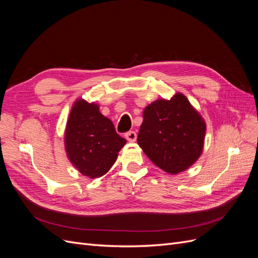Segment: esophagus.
<instances>
[{
	"mask_svg": "<svg viewBox=\"0 0 258 258\" xmlns=\"http://www.w3.org/2000/svg\"><path fill=\"white\" fill-rule=\"evenodd\" d=\"M126 139L129 142H136L137 141V134L135 131H129L126 134Z\"/></svg>",
	"mask_w": 258,
	"mask_h": 258,
	"instance_id": "esophagus-1",
	"label": "esophagus"
}]
</instances>
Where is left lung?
Segmentation results:
<instances>
[{"label": "left lung", "mask_w": 258, "mask_h": 258, "mask_svg": "<svg viewBox=\"0 0 258 258\" xmlns=\"http://www.w3.org/2000/svg\"><path fill=\"white\" fill-rule=\"evenodd\" d=\"M143 118L138 144L158 168L177 174L198 160L207 124L183 93L154 101L144 108Z\"/></svg>", "instance_id": "obj_1"}]
</instances>
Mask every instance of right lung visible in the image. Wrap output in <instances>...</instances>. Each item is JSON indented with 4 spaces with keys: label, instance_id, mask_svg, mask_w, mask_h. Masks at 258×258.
Masks as SVG:
<instances>
[{
    "label": "right lung",
    "instance_id": "obj_1",
    "mask_svg": "<svg viewBox=\"0 0 258 258\" xmlns=\"http://www.w3.org/2000/svg\"><path fill=\"white\" fill-rule=\"evenodd\" d=\"M126 143L116 134L112 120L100 113L97 103L75 100L66 126L64 148L70 162L83 175H104Z\"/></svg>",
    "mask_w": 258,
    "mask_h": 258
}]
</instances>
